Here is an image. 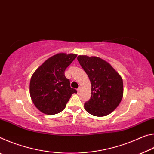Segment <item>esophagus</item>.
<instances>
[{
    "label": "esophagus",
    "instance_id": "1",
    "mask_svg": "<svg viewBox=\"0 0 154 154\" xmlns=\"http://www.w3.org/2000/svg\"><path fill=\"white\" fill-rule=\"evenodd\" d=\"M79 92H80V88H79L77 89V93H79Z\"/></svg>",
    "mask_w": 154,
    "mask_h": 154
}]
</instances>
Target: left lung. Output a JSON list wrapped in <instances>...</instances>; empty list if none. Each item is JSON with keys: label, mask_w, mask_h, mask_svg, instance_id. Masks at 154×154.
<instances>
[{"label": "left lung", "mask_w": 154, "mask_h": 154, "mask_svg": "<svg viewBox=\"0 0 154 154\" xmlns=\"http://www.w3.org/2000/svg\"><path fill=\"white\" fill-rule=\"evenodd\" d=\"M77 60L92 84V95L84 104L85 110L97 117L110 114L123 98V80L120 75L109 62L99 57L79 55Z\"/></svg>", "instance_id": "obj_1"}]
</instances>
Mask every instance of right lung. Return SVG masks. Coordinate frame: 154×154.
<instances>
[{
	"label": "right lung",
	"mask_w": 154,
	"mask_h": 154,
	"mask_svg": "<svg viewBox=\"0 0 154 154\" xmlns=\"http://www.w3.org/2000/svg\"><path fill=\"white\" fill-rule=\"evenodd\" d=\"M75 54L58 53L43 62L34 72L30 82V95L41 113L55 115L64 110L72 94L64 71L77 57Z\"/></svg>",
	"instance_id": "right-lung-1"
}]
</instances>
